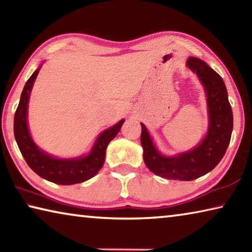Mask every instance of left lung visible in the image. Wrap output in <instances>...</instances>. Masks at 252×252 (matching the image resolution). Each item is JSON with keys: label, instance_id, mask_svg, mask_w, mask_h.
Segmentation results:
<instances>
[{"label": "left lung", "instance_id": "left-lung-1", "mask_svg": "<svg viewBox=\"0 0 252 252\" xmlns=\"http://www.w3.org/2000/svg\"><path fill=\"white\" fill-rule=\"evenodd\" d=\"M187 65L197 74L207 93L209 126L201 143L190 151L165 157L141 123L144 163L151 172L170 180L191 181L215 169L227 151L233 129V114L222 78L198 58L190 57Z\"/></svg>", "mask_w": 252, "mask_h": 252}]
</instances>
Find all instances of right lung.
Masks as SVG:
<instances>
[{
    "label": "right lung",
    "mask_w": 252,
    "mask_h": 252,
    "mask_svg": "<svg viewBox=\"0 0 252 252\" xmlns=\"http://www.w3.org/2000/svg\"><path fill=\"white\" fill-rule=\"evenodd\" d=\"M40 67L33 72L25 83L19 106L15 111L14 136L16 143L29 167L41 178L63 186L84 182L100 171L104 163L106 147L111 140L116 138L125 120L102 132L88 156L73 159H58L42 151L31 138L27 120L30 93Z\"/></svg>",
    "instance_id": "add662e5"
}]
</instances>
